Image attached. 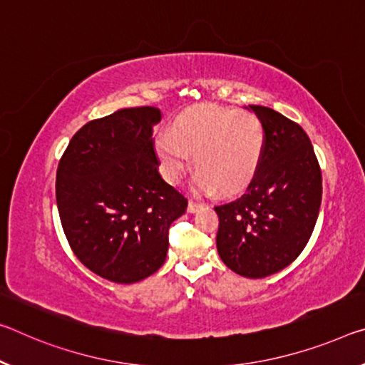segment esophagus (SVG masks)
I'll return each mask as SVG.
<instances>
[{
    "instance_id": "esophagus-1",
    "label": "esophagus",
    "mask_w": 365,
    "mask_h": 365,
    "mask_svg": "<svg viewBox=\"0 0 365 365\" xmlns=\"http://www.w3.org/2000/svg\"><path fill=\"white\" fill-rule=\"evenodd\" d=\"M201 207H203V205H200V203H195V201H190L188 203V212H196L198 210H201Z\"/></svg>"
}]
</instances>
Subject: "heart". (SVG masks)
<instances>
[{"label":"heart","mask_w":365,"mask_h":365,"mask_svg":"<svg viewBox=\"0 0 365 365\" xmlns=\"http://www.w3.org/2000/svg\"><path fill=\"white\" fill-rule=\"evenodd\" d=\"M263 151L262 120L248 110L217 106L182 113L170 130H162L154 138L162 175L177 183L193 162L198 169L193 182L201 193L244 192L257 175Z\"/></svg>","instance_id":"1"}]
</instances>
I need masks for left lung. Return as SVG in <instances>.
Segmentation results:
<instances>
[{
    "instance_id": "obj_1",
    "label": "left lung",
    "mask_w": 365,
    "mask_h": 365,
    "mask_svg": "<svg viewBox=\"0 0 365 365\" xmlns=\"http://www.w3.org/2000/svg\"><path fill=\"white\" fill-rule=\"evenodd\" d=\"M262 120L264 151L247 192L214 206L217 253L245 277L274 274L296 259L314 232L322 170L307 133L273 108L248 106Z\"/></svg>"
}]
</instances>
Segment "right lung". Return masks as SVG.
I'll use <instances>...</instances> for the list:
<instances>
[{
    "mask_svg": "<svg viewBox=\"0 0 365 365\" xmlns=\"http://www.w3.org/2000/svg\"><path fill=\"white\" fill-rule=\"evenodd\" d=\"M155 107L121 108L86 123L56 170V205L68 244L86 268L131 284L165 262L170 224L188 201L164 182L154 153Z\"/></svg>",
    "mask_w": 365,
    "mask_h": 365,
    "instance_id": "right-lung-1",
    "label": "right lung"
}]
</instances>
